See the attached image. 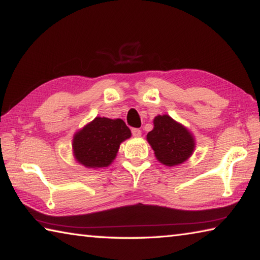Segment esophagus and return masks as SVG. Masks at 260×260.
<instances>
[{"instance_id": "esophagus-1", "label": "esophagus", "mask_w": 260, "mask_h": 260, "mask_svg": "<svg viewBox=\"0 0 260 260\" xmlns=\"http://www.w3.org/2000/svg\"><path fill=\"white\" fill-rule=\"evenodd\" d=\"M132 134H133L135 138H139V136H141V131L139 128H133L132 129Z\"/></svg>"}]
</instances>
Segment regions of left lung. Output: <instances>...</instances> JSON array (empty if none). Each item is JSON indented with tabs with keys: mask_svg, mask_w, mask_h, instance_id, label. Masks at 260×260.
<instances>
[{
	"mask_svg": "<svg viewBox=\"0 0 260 260\" xmlns=\"http://www.w3.org/2000/svg\"><path fill=\"white\" fill-rule=\"evenodd\" d=\"M147 141L157 160L170 167L188 160L196 147L191 132L169 114L153 118V128L147 134Z\"/></svg>",
	"mask_w": 260,
	"mask_h": 260,
	"instance_id": "left-lung-1",
	"label": "left lung"
}]
</instances>
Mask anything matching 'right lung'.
Wrapping results in <instances>:
<instances>
[{
  "instance_id": "1",
  "label": "right lung",
  "mask_w": 260,
  "mask_h": 260,
  "mask_svg": "<svg viewBox=\"0 0 260 260\" xmlns=\"http://www.w3.org/2000/svg\"><path fill=\"white\" fill-rule=\"evenodd\" d=\"M131 135V129L119 118L96 117L73 135L74 159L87 169L108 167L116 159L120 143Z\"/></svg>"
}]
</instances>
